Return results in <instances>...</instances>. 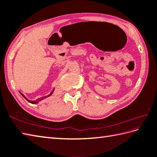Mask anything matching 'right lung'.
Returning <instances> with one entry per match:
<instances>
[{"label":"right lung","mask_w":157,"mask_h":157,"mask_svg":"<svg viewBox=\"0 0 157 157\" xmlns=\"http://www.w3.org/2000/svg\"><path fill=\"white\" fill-rule=\"evenodd\" d=\"M53 91H54V90H53ZM53 91L51 93V94H50L49 95H48V96H44V97H42V98H38L37 100H36V101H29V100H28V99H27L25 98V96L23 95V94H21V95L23 96V97H24L26 100H27V101L29 102H30V103H32V104H36V103H38V102H40V101H42V100H43V99H44V98H47V97H48V96H51L52 94V92H53Z\"/></svg>","instance_id":"right-lung-1"}]
</instances>
